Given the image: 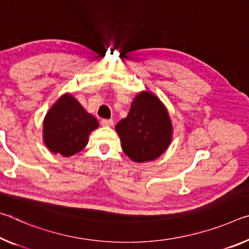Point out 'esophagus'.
<instances>
[{"instance_id": "1", "label": "esophagus", "mask_w": 249, "mask_h": 249, "mask_svg": "<svg viewBox=\"0 0 249 249\" xmlns=\"http://www.w3.org/2000/svg\"><path fill=\"white\" fill-rule=\"evenodd\" d=\"M113 123H114L113 120H102L101 121L102 126H112Z\"/></svg>"}]
</instances>
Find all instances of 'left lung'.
Masks as SVG:
<instances>
[{"instance_id":"8db88e82","label":"left lung","mask_w":249,"mask_h":249,"mask_svg":"<svg viewBox=\"0 0 249 249\" xmlns=\"http://www.w3.org/2000/svg\"><path fill=\"white\" fill-rule=\"evenodd\" d=\"M115 128L124 153L137 163L157 159L172 140V123L167 110L151 93L139 94L127 117L118 122Z\"/></svg>"}]
</instances>
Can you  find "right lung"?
Returning a JSON list of instances; mask_svg holds the SVG:
<instances>
[{
    "label": "right lung",
    "mask_w": 249,
    "mask_h": 249,
    "mask_svg": "<svg viewBox=\"0 0 249 249\" xmlns=\"http://www.w3.org/2000/svg\"><path fill=\"white\" fill-rule=\"evenodd\" d=\"M97 127L95 117L73 96L64 95L46 114L43 137L51 152L72 156L85 147L89 133Z\"/></svg>",
    "instance_id": "obj_1"
}]
</instances>
